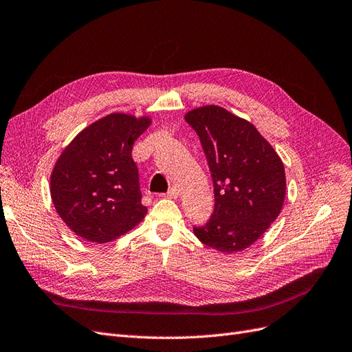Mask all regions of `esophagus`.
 Returning a JSON list of instances; mask_svg holds the SVG:
<instances>
[{
	"label": "esophagus",
	"instance_id": "esophagus-1",
	"mask_svg": "<svg viewBox=\"0 0 352 352\" xmlns=\"http://www.w3.org/2000/svg\"><path fill=\"white\" fill-rule=\"evenodd\" d=\"M166 196L169 197V199H177L178 196H179V191H178V188L177 187H169V190H168V192H166Z\"/></svg>",
	"mask_w": 352,
	"mask_h": 352
}]
</instances>
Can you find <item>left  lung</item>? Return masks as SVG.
<instances>
[{"label": "left lung", "mask_w": 352, "mask_h": 352, "mask_svg": "<svg viewBox=\"0 0 352 352\" xmlns=\"http://www.w3.org/2000/svg\"><path fill=\"white\" fill-rule=\"evenodd\" d=\"M186 122L200 138L214 190V210L194 235L220 252L243 251L283 209L284 165L252 123L223 107L194 109Z\"/></svg>", "instance_id": "obj_1"}]
</instances>
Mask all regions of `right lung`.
Masks as SVG:
<instances>
[{
    "label": "right lung",
    "mask_w": 352,
    "mask_h": 352,
    "mask_svg": "<svg viewBox=\"0 0 352 352\" xmlns=\"http://www.w3.org/2000/svg\"><path fill=\"white\" fill-rule=\"evenodd\" d=\"M149 124V117L113 113L85 127L63 149L50 175V196L75 235L106 243L145 217L132 149Z\"/></svg>",
    "instance_id": "1"
}]
</instances>
